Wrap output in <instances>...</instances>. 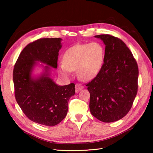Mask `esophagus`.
<instances>
[{"instance_id": "esophagus-1", "label": "esophagus", "mask_w": 153, "mask_h": 153, "mask_svg": "<svg viewBox=\"0 0 153 153\" xmlns=\"http://www.w3.org/2000/svg\"><path fill=\"white\" fill-rule=\"evenodd\" d=\"M82 89H83V86L81 84L77 83L76 84V93H78L80 90H82Z\"/></svg>"}]
</instances>
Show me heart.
<instances>
[{
	"label": "heart",
	"mask_w": 153,
	"mask_h": 153,
	"mask_svg": "<svg viewBox=\"0 0 153 153\" xmlns=\"http://www.w3.org/2000/svg\"><path fill=\"white\" fill-rule=\"evenodd\" d=\"M104 58V48L99 43L77 44L68 48L64 53L63 62L58 66V71L61 76L70 77L71 71L77 70L80 79L91 80L99 73Z\"/></svg>",
	"instance_id": "heart-1"
}]
</instances>
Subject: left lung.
<instances>
[{"mask_svg": "<svg viewBox=\"0 0 153 153\" xmlns=\"http://www.w3.org/2000/svg\"><path fill=\"white\" fill-rule=\"evenodd\" d=\"M105 45L104 63L98 75L87 84L91 114L103 122L123 118L130 110L138 89V66L120 39L95 35Z\"/></svg>", "mask_w": 153, "mask_h": 153, "instance_id": "left-lung-1", "label": "left lung"}]
</instances>
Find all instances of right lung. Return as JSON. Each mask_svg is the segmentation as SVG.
Segmentation results:
<instances>
[{
	"label": "right lung",
	"mask_w": 153,
	"mask_h": 153,
	"mask_svg": "<svg viewBox=\"0 0 153 153\" xmlns=\"http://www.w3.org/2000/svg\"><path fill=\"white\" fill-rule=\"evenodd\" d=\"M60 38H42L28 44L21 52L13 70L15 98L31 121L47 126L58 124L66 117L68 101L75 95V84L58 85L50 77L52 68H57ZM37 61L47 66L38 78L31 76Z\"/></svg>",
	"instance_id": "right-lung-1"
}]
</instances>
